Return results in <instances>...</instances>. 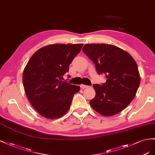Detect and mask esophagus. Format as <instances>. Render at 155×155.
I'll list each match as a JSON object with an SVG mask.
<instances>
[{
  "label": "esophagus",
  "instance_id": "34e87169",
  "mask_svg": "<svg viewBox=\"0 0 155 155\" xmlns=\"http://www.w3.org/2000/svg\"><path fill=\"white\" fill-rule=\"evenodd\" d=\"M90 87L89 86H86V85H84V84H81V87L82 88V90L85 89V88H87V87Z\"/></svg>",
  "mask_w": 155,
  "mask_h": 155
}]
</instances>
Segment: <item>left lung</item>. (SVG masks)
I'll use <instances>...</instances> for the list:
<instances>
[{
	"label": "left lung",
	"mask_w": 155,
	"mask_h": 155,
	"mask_svg": "<svg viewBox=\"0 0 155 155\" xmlns=\"http://www.w3.org/2000/svg\"><path fill=\"white\" fill-rule=\"evenodd\" d=\"M82 51L95 64L97 73L107 78L103 84L93 86L96 94L91 107L104 116L121 112L133 100L140 86L135 60L127 51L110 44H86Z\"/></svg>",
	"instance_id": "left-lung-1"
}]
</instances>
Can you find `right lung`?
<instances>
[{
  "label": "right lung",
  "mask_w": 155,
  "mask_h": 155,
  "mask_svg": "<svg viewBox=\"0 0 155 155\" xmlns=\"http://www.w3.org/2000/svg\"><path fill=\"white\" fill-rule=\"evenodd\" d=\"M82 43L53 44L39 48L25 68L23 82L30 104L41 116L58 119L66 114L80 86L62 81Z\"/></svg>",
  "instance_id": "right-lung-1"
}]
</instances>
